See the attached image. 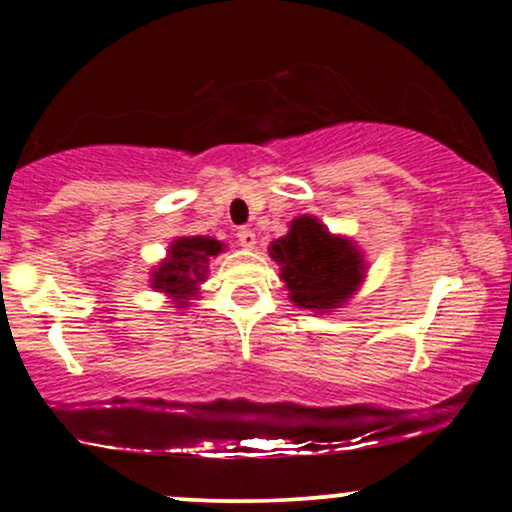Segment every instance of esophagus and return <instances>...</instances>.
I'll return each mask as SVG.
<instances>
[{
    "label": "esophagus",
    "instance_id": "esophagus-1",
    "mask_svg": "<svg viewBox=\"0 0 512 512\" xmlns=\"http://www.w3.org/2000/svg\"><path fill=\"white\" fill-rule=\"evenodd\" d=\"M238 243L243 245L245 250H252L257 245V238H255V233L250 231V228H240L238 231Z\"/></svg>",
    "mask_w": 512,
    "mask_h": 512
}]
</instances>
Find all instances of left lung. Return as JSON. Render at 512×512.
<instances>
[{
    "instance_id": "1",
    "label": "left lung",
    "mask_w": 512,
    "mask_h": 512,
    "mask_svg": "<svg viewBox=\"0 0 512 512\" xmlns=\"http://www.w3.org/2000/svg\"><path fill=\"white\" fill-rule=\"evenodd\" d=\"M272 260L298 308L332 313L361 286L366 262L354 240L332 236L315 216H298L284 238L272 240Z\"/></svg>"
}]
</instances>
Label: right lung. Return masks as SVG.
Instances as JSON below:
<instances>
[{"label":"right lung","mask_w":512,"mask_h":512,"mask_svg":"<svg viewBox=\"0 0 512 512\" xmlns=\"http://www.w3.org/2000/svg\"><path fill=\"white\" fill-rule=\"evenodd\" d=\"M223 252V243L209 236L175 238L166 260L151 272V289L173 298L175 308H185L197 296L199 284L207 279L209 257Z\"/></svg>","instance_id":"obj_1"}]
</instances>
